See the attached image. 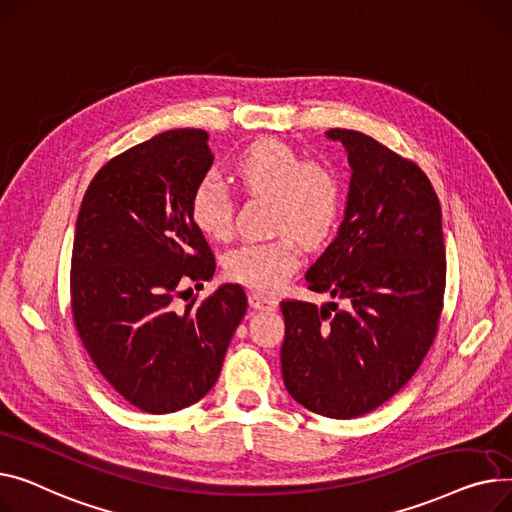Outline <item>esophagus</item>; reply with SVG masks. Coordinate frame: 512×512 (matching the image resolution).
Here are the masks:
<instances>
[{
    "instance_id": "1",
    "label": "esophagus",
    "mask_w": 512,
    "mask_h": 512,
    "mask_svg": "<svg viewBox=\"0 0 512 512\" xmlns=\"http://www.w3.org/2000/svg\"><path fill=\"white\" fill-rule=\"evenodd\" d=\"M248 299H250V306L254 308V310H264V312H273V310H277V306H279V302L275 297H268V295H262V293H258V291H252L250 295H248Z\"/></svg>"
}]
</instances>
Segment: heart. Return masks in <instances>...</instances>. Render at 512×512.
<instances>
[{
    "instance_id": "1",
    "label": "heart",
    "mask_w": 512,
    "mask_h": 512,
    "mask_svg": "<svg viewBox=\"0 0 512 512\" xmlns=\"http://www.w3.org/2000/svg\"><path fill=\"white\" fill-rule=\"evenodd\" d=\"M233 175L250 192L275 196L273 229L283 231L268 242H250L225 258L227 275L258 291H275L299 264L297 237L308 246L324 242L333 229L341 186L326 165L306 161L279 138L252 142L233 161ZM190 217L208 239H227L233 231V200L215 175H204L190 196Z\"/></svg>"
}]
</instances>
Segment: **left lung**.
<instances>
[{"label":"left lung","mask_w":512,"mask_h":512,"mask_svg":"<svg viewBox=\"0 0 512 512\" xmlns=\"http://www.w3.org/2000/svg\"><path fill=\"white\" fill-rule=\"evenodd\" d=\"M351 167L345 219L308 268L318 308L281 302V372L306 409L351 419L374 411L409 382L436 337L446 258L442 210L426 173L378 140L333 128Z\"/></svg>","instance_id":"left-lung-1"}]
</instances>
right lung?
Wrapping results in <instances>:
<instances>
[{"mask_svg":"<svg viewBox=\"0 0 512 512\" xmlns=\"http://www.w3.org/2000/svg\"><path fill=\"white\" fill-rule=\"evenodd\" d=\"M204 130H169L117 155L90 182L76 219L72 314L105 380L146 413H173L215 386L248 310L242 285L202 304L175 299L208 281L215 258L190 217V196L213 165Z\"/></svg>","mask_w":512,"mask_h":512,"instance_id":"obj_1","label":"right lung"}]
</instances>
